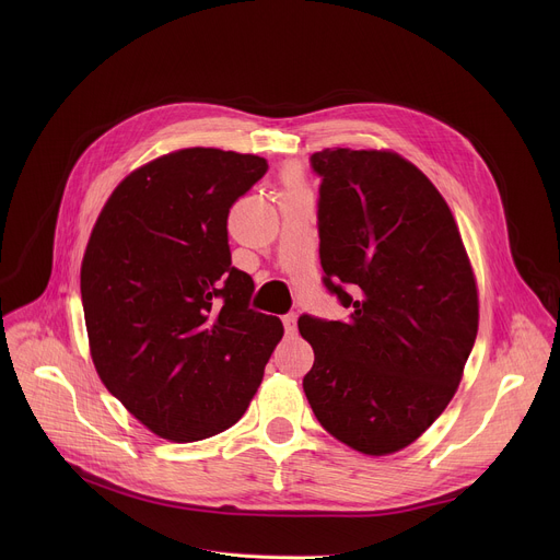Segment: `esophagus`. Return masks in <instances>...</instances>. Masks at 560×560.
Instances as JSON below:
<instances>
[{"instance_id": "34e87169", "label": "esophagus", "mask_w": 560, "mask_h": 560, "mask_svg": "<svg viewBox=\"0 0 560 560\" xmlns=\"http://www.w3.org/2000/svg\"><path fill=\"white\" fill-rule=\"evenodd\" d=\"M283 328H285L288 335H294V332H296V314H294V312H290V314L283 316Z\"/></svg>"}]
</instances>
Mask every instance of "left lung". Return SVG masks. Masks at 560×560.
<instances>
[{
    "label": "left lung",
    "instance_id": "left-lung-1",
    "mask_svg": "<svg viewBox=\"0 0 560 560\" xmlns=\"http://www.w3.org/2000/svg\"><path fill=\"white\" fill-rule=\"evenodd\" d=\"M324 285L346 322L299 316L314 350L303 389L346 445L383 456L447 408L478 330V294L456 221L432 182L394 152L310 156Z\"/></svg>",
    "mask_w": 560,
    "mask_h": 560
}]
</instances>
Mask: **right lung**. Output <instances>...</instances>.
<instances>
[{
  "mask_svg": "<svg viewBox=\"0 0 560 560\" xmlns=\"http://www.w3.org/2000/svg\"><path fill=\"white\" fill-rule=\"evenodd\" d=\"M257 154L186 148L126 177L82 264L93 363L108 392L162 439L192 443L234 425L283 337L250 307L232 266L228 212L264 175Z\"/></svg>",
  "mask_w": 560,
  "mask_h": 560,
  "instance_id": "1",
  "label": "right lung"
}]
</instances>
